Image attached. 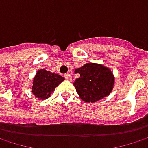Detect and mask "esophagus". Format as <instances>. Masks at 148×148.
<instances>
[{
    "instance_id": "obj_1",
    "label": "esophagus",
    "mask_w": 148,
    "mask_h": 148,
    "mask_svg": "<svg viewBox=\"0 0 148 148\" xmlns=\"http://www.w3.org/2000/svg\"><path fill=\"white\" fill-rule=\"evenodd\" d=\"M64 77H65V79H68V80H71V79H72V75L70 74H64Z\"/></svg>"
}]
</instances>
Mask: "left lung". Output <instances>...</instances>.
<instances>
[{
  "instance_id": "obj_1",
  "label": "left lung",
  "mask_w": 148,
  "mask_h": 148,
  "mask_svg": "<svg viewBox=\"0 0 148 148\" xmlns=\"http://www.w3.org/2000/svg\"><path fill=\"white\" fill-rule=\"evenodd\" d=\"M79 77L74 86L80 99L86 103H95L108 96L114 86V75L111 70L101 64L86 63L75 69Z\"/></svg>"
}]
</instances>
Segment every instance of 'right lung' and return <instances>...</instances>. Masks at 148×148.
Returning <instances> with one entry per match:
<instances>
[{
    "mask_svg": "<svg viewBox=\"0 0 148 148\" xmlns=\"http://www.w3.org/2000/svg\"><path fill=\"white\" fill-rule=\"evenodd\" d=\"M63 80L64 78L59 74L46 71L45 69H40L33 79L32 87V93L42 100L47 99L50 97L55 88Z\"/></svg>",
    "mask_w": 148,
    "mask_h": 148,
    "instance_id": "add662e5",
    "label": "right lung"
}]
</instances>
